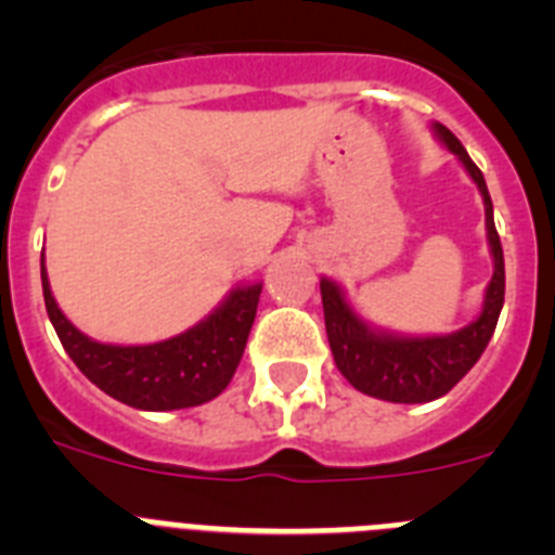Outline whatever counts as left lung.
Returning <instances> with one entry per match:
<instances>
[{
	"mask_svg": "<svg viewBox=\"0 0 555 555\" xmlns=\"http://www.w3.org/2000/svg\"><path fill=\"white\" fill-rule=\"evenodd\" d=\"M434 135L453 152L461 166L467 169L473 183L478 185L487 210V238L492 253V281L483 294V308L469 325L444 336H400V333L372 327L356 313L345 288L331 278H322V308H325V331L331 341L333 361L338 372L364 395L389 400V403H430L436 397L448 395L461 377L467 375L487 350L498 325L503 294H506V267H503V247L494 230L492 197H489L487 180L478 166L461 146L453 132L434 121Z\"/></svg>",
	"mask_w": 555,
	"mask_h": 555,
	"instance_id": "left-lung-1",
	"label": "left lung"
}]
</instances>
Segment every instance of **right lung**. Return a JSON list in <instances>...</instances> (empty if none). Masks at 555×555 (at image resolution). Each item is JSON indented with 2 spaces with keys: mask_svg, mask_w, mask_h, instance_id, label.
Instances as JSON below:
<instances>
[{
  "mask_svg": "<svg viewBox=\"0 0 555 555\" xmlns=\"http://www.w3.org/2000/svg\"><path fill=\"white\" fill-rule=\"evenodd\" d=\"M41 283L49 322L77 370L113 400L141 411L191 409L222 395L244 356L263 288V283L230 288L203 322L155 345H105L77 331L57 308L43 258Z\"/></svg>",
  "mask_w": 555,
  "mask_h": 555,
  "instance_id": "add662e5",
  "label": "right lung"
}]
</instances>
